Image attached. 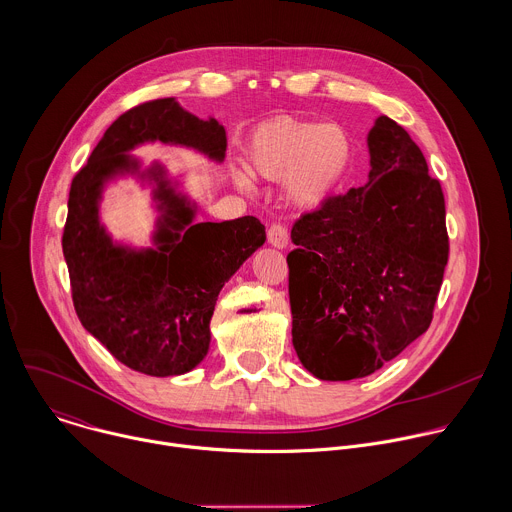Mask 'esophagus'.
Listing matches in <instances>:
<instances>
[{"mask_svg":"<svg viewBox=\"0 0 512 512\" xmlns=\"http://www.w3.org/2000/svg\"><path fill=\"white\" fill-rule=\"evenodd\" d=\"M267 241L275 249H285L289 243V233L283 225H271L267 231Z\"/></svg>","mask_w":512,"mask_h":512,"instance_id":"34e87169","label":"esophagus"}]
</instances>
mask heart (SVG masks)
<instances>
[{"label":"heart","mask_w":512,"mask_h":512,"mask_svg":"<svg viewBox=\"0 0 512 512\" xmlns=\"http://www.w3.org/2000/svg\"><path fill=\"white\" fill-rule=\"evenodd\" d=\"M245 156L255 177L281 181L291 205L317 209L346 181L354 162V142L339 124L275 116L251 130ZM231 179L239 191H253L243 168H233Z\"/></svg>","instance_id":"1"}]
</instances>
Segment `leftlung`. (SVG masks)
Here are the masks:
<instances>
[{"label": "left lung", "instance_id": "1", "mask_svg": "<svg viewBox=\"0 0 512 512\" xmlns=\"http://www.w3.org/2000/svg\"><path fill=\"white\" fill-rule=\"evenodd\" d=\"M368 150V183L291 229L293 348L327 382L366 378L418 339L448 263L444 195L422 150L388 116Z\"/></svg>", "mask_w": 512, "mask_h": 512}]
</instances>
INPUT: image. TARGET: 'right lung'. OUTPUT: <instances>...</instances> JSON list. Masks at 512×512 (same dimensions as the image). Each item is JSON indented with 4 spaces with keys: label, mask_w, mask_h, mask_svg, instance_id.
Wrapping results in <instances>:
<instances>
[{
    "label": "right lung",
    "mask_w": 512,
    "mask_h": 512,
    "mask_svg": "<svg viewBox=\"0 0 512 512\" xmlns=\"http://www.w3.org/2000/svg\"><path fill=\"white\" fill-rule=\"evenodd\" d=\"M160 142L223 162L227 134L175 98L144 102L116 118L74 177L62 237L76 313L88 333L134 372L166 378L195 370L211 344L223 285L265 243L255 217L197 223V203L160 162L142 168L128 154ZM134 176L153 189L159 217L150 248L114 242L99 219L108 182Z\"/></svg>",
    "instance_id": "right-lung-1"
}]
</instances>
